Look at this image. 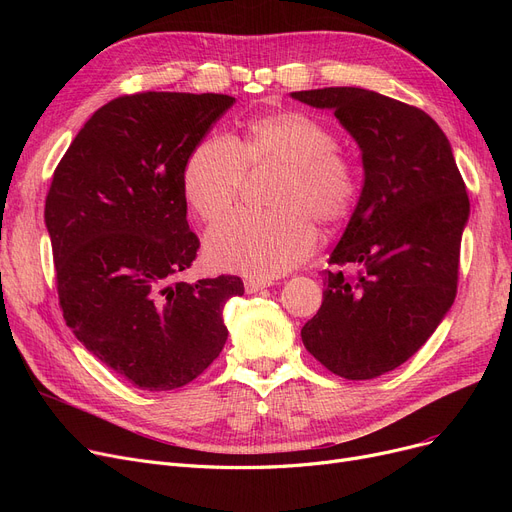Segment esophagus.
<instances>
[{"label": "esophagus", "instance_id": "obj_1", "mask_svg": "<svg viewBox=\"0 0 512 512\" xmlns=\"http://www.w3.org/2000/svg\"><path fill=\"white\" fill-rule=\"evenodd\" d=\"M272 282H267V280H259V278H249L247 282H245V290L249 292V294H255V292H259V290H263V288H267L270 286Z\"/></svg>", "mask_w": 512, "mask_h": 512}]
</instances>
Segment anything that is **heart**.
<instances>
[{
	"instance_id": "1",
	"label": "heart",
	"mask_w": 512,
	"mask_h": 512,
	"mask_svg": "<svg viewBox=\"0 0 512 512\" xmlns=\"http://www.w3.org/2000/svg\"><path fill=\"white\" fill-rule=\"evenodd\" d=\"M247 166L282 168L267 201L274 209L232 215L207 234L205 253L218 270L276 278L313 253L315 224L332 228L351 213L359 170L319 120L301 112L261 116L240 143L207 139L188 155L182 188L203 222H218L234 207Z\"/></svg>"
}]
</instances>
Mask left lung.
Masks as SVG:
<instances>
[{
	"label": "left lung",
	"instance_id": "1",
	"mask_svg": "<svg viewBox=\"0 0 512 512\" xmlns=\"http://www.w3.org/2000/svg\"><path fill=\"white\" fill-rule=\"evenodd\" d=\"M332 110L357 141L365 182L330 255L324 303L301 330L307 351L346 380L411 359L456 297L469 197L442 128L423 110L359 87L290 93ZM342 266L358 270L346 277Z\"/></svg>",
	"mask_w": 512,
	"mask_h": 512
}]
</instances>
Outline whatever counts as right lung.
<instances>
[{
  "instance_id": "obj_1",
  "label": "right lung",
  "mask_w": 512,
  "mask_h": 512,
  "mask_svg": "<svg viewBox=\"0 0 512 512\" xmlns=\"http://www.w3.org/2000/svg\"><path fill=\"white\" fill-rule=\"evenodd\" d=\"M236 99L137 93L80 128L53 172L45 226L66 326L101 363L149 392L180 388L218 359L238 276L195 284L199 238L186 222L188 155Z\"/></svg>"
}]
</instances>
